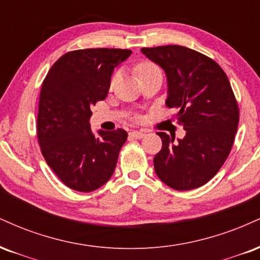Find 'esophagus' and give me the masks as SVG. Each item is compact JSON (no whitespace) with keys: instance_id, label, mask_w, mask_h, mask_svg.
I'll return each instance as SVG.
<instances>
[{"instance_id":"esophagus-1","label":"esophagus","mask_w":260,"mask_h":260,"mask_svg":"<svg viewBox=\"0 0 260 260\" xmlns=\"http://www.w3.org/2000/svg\"><path fill=\"white\" fill-rule=\"evenodd\" d=\"M130 136L133 137V139H142V137L146 136L145 133H141V131H131L130 133Z\"/></svg>"}]
</instances>
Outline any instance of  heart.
Returning a JSON list of instances; mask_svg holds the SVG:
<instances>
[{
	"mask_svg": "<svg viewBox=\"0 0 260 260\" xmlns=\"http://www.w3.org/2000/svg\"><path fill=\"white\" fill-rule=\"evenodd\" d=\"M135 70H136L137 76H139V79H141V78H143V76L151 74V73L158 72V70H159V69H158L157 67H155L154 64L151 63V62H141V63L137 64ZM117 79H118V74H115L112 78V86L115 84Z\"/></svg>",
	"mask_w": 260,
	"mask_h": 260,
	"instance_id": "heart-1",
	"label": "heart"
}]
</instances>
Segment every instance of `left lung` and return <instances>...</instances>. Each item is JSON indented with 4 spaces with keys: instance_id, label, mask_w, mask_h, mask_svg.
<instances>
[{
    "instance_id": "1",
    "label": "left lung",
    "mask_w": 260,
    "mask_h": 260,
    "mask_svg": "<svg viewBox=\"0 0 260 260\" xmlns=\"http://www.w3.org/2000/svg\"><path fill=\"white\" fill-rule=\"evenodd\" d=\"M167 75L166 105L176 114L184 139L158 133L163 146L153 163L157 176L178 191L201 187L226 160L239 125V106L226 74L200 52L169 45L141 48Z\"/></svg>"
}]
</instances>
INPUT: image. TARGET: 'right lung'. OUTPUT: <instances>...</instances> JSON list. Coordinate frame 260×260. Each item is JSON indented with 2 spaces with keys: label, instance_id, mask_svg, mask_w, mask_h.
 <instances>
[{
  "label": "right lung",
  "instance_id": "1",
  "mask_svg": "<svg viewBox=\"0 0 260 260\" xmlns=\"http://www.w3.org/2000/svg\"><path fill=\"white\" fill-rule=\"evenodd\" d=\"M130 54V50L119 48L68 52L51 67L42 82L40 147L51 169L72 190H97L114 173L127 133L99 130L94 135L91 107L106 99L113 70Z\"/></svg>",
  "mask_w": 260,
  "mask_h": 260
}]
</instances>
